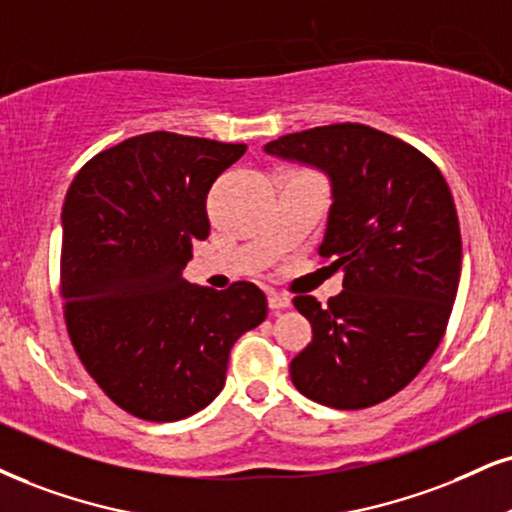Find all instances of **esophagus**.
I'll return each mask as SVG.
<instances>
[{
  "instance_id": "obj_1",
  "label": "esophagus",
  "mask_w": 512,
  "mask_h": 512,
  "mask_svg": "<svg viewBox=\"0 0 512 512\" xmlns=\"http://www.w3.org/2000/svg\"><path fill=\"white\" fill-rule=\"evenodd\" d=\"M268 306L273 308V311H285V308L292 306V299H289L287 294L270 292V294H268Z\"/></svg>"
}]
</instances>
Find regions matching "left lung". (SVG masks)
Wrapping results in <instances>:
<instances>
[{
	"instance_id": "8db88e82",
	"label": "left lung",
	"mask_w": 512,
	"mask_h": 512,
	"mask_svg": "<svg viewBox=\"0 0 512 512\" xmlns=\"http://www.w3.org/2000/svg\"><path fill=\"white\" fill-rule=\"evenodd\" d=\"M266 151L327 173L332 206L318 254L344 268V289L327 306L294 296L313 327L289 363L294 387L339 410L387 401L425 368L449 325L463 258L451 189L422 151L361 123L292 132Z\"/></svg>"
}]
</instances>
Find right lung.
I'll return each mask as SVG.
<instances>
[{
    "instance_id": "right-lung-1",
    "label": "right lung",
    "mask_w": 512,
    "mask_h": 512,
    "mask_svg": "<svg viewBox=\"0 0 512 512\" xmlns=\"http://www.w3.org/2000/svg\"><path fill=\"white\" fill-rule=\"evenodd\" d=\"M246 144L147 132L78 170L61 208L68 337L109 399L149 422L206 408L232 344L268 315L254 282L225 289L182 277L206 239V194Z\"/></svg>"
}]
</instances>
